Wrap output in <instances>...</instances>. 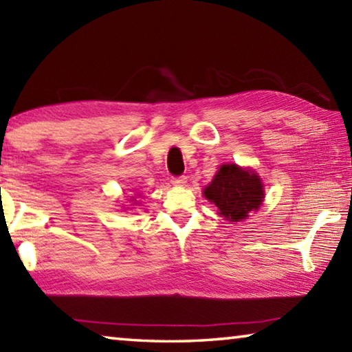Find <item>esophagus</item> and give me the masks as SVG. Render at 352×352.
Instances as JSON below:
<instances>
[{"label": "esophagus", "mask_w": 352, "mask_h": 352, "mask_svg": "<svg viewBox=\"0 0 352 352\" xmlns=\"http://www.w3.org/2000/svg\"><path fill=\"white\" fill-rule=\"evenodd\" d=\"M186 182H188V178L184 177V175H180V177H174V178H172V183L177 184V186H183V184H186Z\"/></svg>", "instance_id": "esophagus-1"}]
</instances>
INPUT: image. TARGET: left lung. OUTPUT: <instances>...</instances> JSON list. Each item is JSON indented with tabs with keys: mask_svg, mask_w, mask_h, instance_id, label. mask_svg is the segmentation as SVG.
Returning <instances> with one entry per match:
<instances>
[{
	"mask_svg": "<svg viewBox=\"0 0 352 352\" xmlns=\"http://www.w3.org/2000/svg\"><path fill=\"white\" fill-rule=\"evenodd\" d=\"M205 197L219 208V214L239 222L248 212L258 211L264 189L261 178L252 170H243L236 164H223L205 189Z\"/></svg>",
	"mask_w": 352,
	"mask_h": 352,
	"instance_id": "1",
	"label": "left lung"
}]
</instances>
